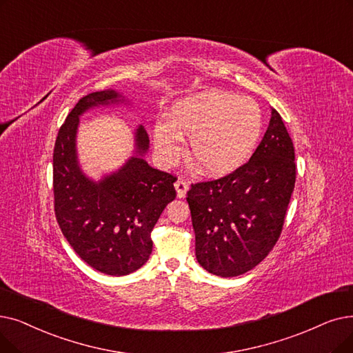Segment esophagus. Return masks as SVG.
Instances as JSON below:
<instances>
[{
	"label": "esophagus",
	"instance_id": "34e87169",
	"mask_svg": "<svg viewBox=\"0 0 353 353\" xmlns=\"http://www.w3.org/2000/svg\"><path fill=\"white\" fill-rule=\"evenodd\" d=\"M174 188H176V192H177V197L179 199H183L186 196V192L189 190V183L186 180L183 179H179L176 183H174Z\"/></svg>",
	"mask_w": 353,
	"mask_h": 353
}]
</instances>
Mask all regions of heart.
Masks as SVG:
<instances>
[{
  "mask_svg": "<svg viewBox=\"0 0 353 353\" xmlns=\"http://www.w3.org/2000/svg\"><path fill=\"white\" fill-rule=\"evenodd\" d=\"M264 118L258 103L222 90H208L177 103L168 121L154 127V145L164 163H174L189 141L199 172L228 176L247 163L261 139Z\"/></svg>",
  "mask_w": 353,
  "mask_h": 353,
  "instance_id": "heart-1",
  "label": "heart"
}]
</instances>
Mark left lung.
Returning <instances> with one entry per match:
<instances>
[{"label":"left lung","mask_w":353,"mask_h":353,"mask_svg":"<svg viewBox=\"0 0 353 353\" xmlns=\"http://www.w3.org/2000/svg\"><path fill=\"white\" fill-rule=\"evenodd\" d=\"M294 183V145L281 115L271 110L248 163L188 192L197 263L219 277H236L261 263L281 235Z\"/></svg>","instance_id":"1"}]
</instances>
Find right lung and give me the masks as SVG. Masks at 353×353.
Instances as JSON below:
<instances>
[{"instance_id":"obj_1","label":"right lung","mask_w":353,"mask_h":353,"mask_svg":"<svg viewBox=\"0 0 353 353\" xmlns=\"http://www.w3.org/2000/svg\"><path fill=\"white\" fill-rule=\"evenodd\" d=\"M121 101L124 97L112 89L79 99L60 127L53 151L54 214L60 229L86 264L117 277L147 263L151 231L167 203L174 201L177 180L143 159L150 140L141 125L135 131L137 156L118 172L99 181L82 173L76 156L79 117L92 106Z\"/></svg>"}]
</instances>
